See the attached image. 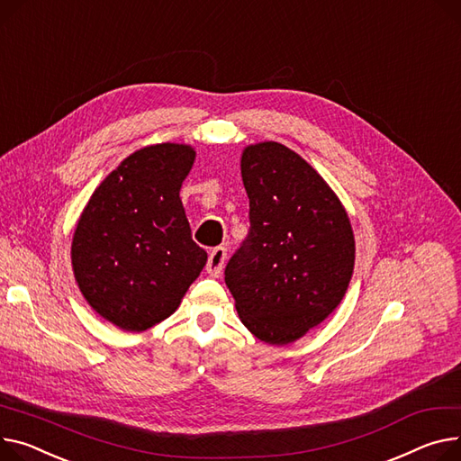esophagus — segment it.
I'll use <instances>...</instances> for the list:
<instances>
[{
  "instance_id": "obj_1",
  "label": "esophagus",
  "mask_w": 461,
  "mask_h": 461,
  "mask_svg": "<svg viewBox=\"0 0 461 461\" xmlns=\"http://www.w3.org/2000/svg\"><path fill=\"white\" fill-rule=\"evenodd\" d=\"M226 259H228V250L224 247H217L212 249L211 254H209V259H207V274L212 276V278H219V276L222 274V268L226 265Z\"/></svg>"
}]
</instances>
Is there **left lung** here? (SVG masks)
I'll use <instances>...</instances> for the list:
<instances>
[{"mask_svg": "<svg viewBox=\"0 0 461 461\" xmlns=\"http://www.w3.org/2000/svg\"><path fill=\"white\" fill-rule=\"evenodd\" d=\"M250 231L226 265L239 319L258 339L289 345L341 303L356 259L348 214L321 174L280 142L244 148Z\"/></svg>", "mask_w": 461, "mask_h": 461, "instance_id": "left-lung-1", "label": "left lung"}]
</instances>
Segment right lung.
Masks as SVG:
<instances>
[{
  "mask_svg": "<svg viewBox=\"0 0 461 461\" xmlns=\"http://www.w3.org/2000/svg\"><path fill=\"white\" fill-rule=\"evenodd\" d=\"M196 151L153 144L122 161L90 196L72 239V268L90 308L124 331L170 317L207 254L191 237L179 189Z\"/></svg>",
  "mask_w": 461,
  "mask_h": 461,
  "instance_id": "obj_1",
  "label": "right lung"
}]
</instances>
